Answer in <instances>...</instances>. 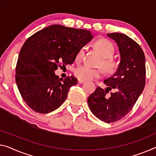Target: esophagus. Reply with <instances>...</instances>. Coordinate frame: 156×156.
<instances>
[{
	"label": "esophagus",
	"mask_w": 156,
	"mask_h": 156,
	"mask_svg": "<svg viewBox=\"0 0 156 156\" xmlns=\"http://www.w3.org/2000/svg\"><path fill=\"white\" fill-rule=\"evenodd\" d=\"M83 82H84V80H80V79H79V80H78V83H80V84H81V83H83Z\"/></svg>",
	"instance_id": "34e87169"
}]
</instances>
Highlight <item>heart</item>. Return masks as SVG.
Instances as JSON below:
<instances>
[{
    "label": "heart",
    "mask_w": 156,
    "mask_h": 156,
    "mask_svg": "<svg viewBox=\"0 0 156 156\" xmlns=\"http://www.w3.org/2000/svg\"><path fill=\"white\" fill-rule=\"evenodd\" d=\"M95 48L100 52L104 60L102 61V66L107 71H112L116 67L115 62L110 58L114 53V47L113 44L108 40L101 39L98 40L95 44ZM86 51V48H81L76 56V61L80 62L83 59ZM75 75L80 80H92L95 78H99L102 75V70L98 68L83 65L76 68L74 71Z\"/></svg>",
    "instance_id": "obj_1"
}]
</instances>
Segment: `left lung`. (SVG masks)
<instances>
[{
    "label": "left lung",
    "mask_w": 156,
    "mask_h": 156,
    "mask_svg": "<svg viewBox=\"0 0 156 156\" xmlns=\"http://www.w3.org/2000/svg\"><path fill=\"white\" fill-rule=\"evenodd\" d=\"M107 36L119 47L120 63L116 71L105 80V90L96 88L88 98L92 113L101 121L114 123L123 119L135 105L145 86V56L137 43L125 34L113 33ZM112 89L114 93H107Z\"/></svg>",
    "instance_id": "obj_1"
}]
</instances>
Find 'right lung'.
Wrapping results in <instances>:
<instances>
[{
	"label": "right lung",
	"mask_w": 156,
	"mask_h": 156,
	"mask_svg": "<svg viewBox=\"0 0 156 156\" xmlns=\"http://www.w3.org/2000/svg\"><path fill=\"white\" fill-rule=\"evenodd\" d=\"M93 38L89 30L51 25L26 40L19 55L15 80L28 107L46 114L63 104L77 80L74 76L59 79L54 72L61 64L73 63L81 48Z\"/></svg>",
	"instance_id": "obj_1"
}]
</instances>
